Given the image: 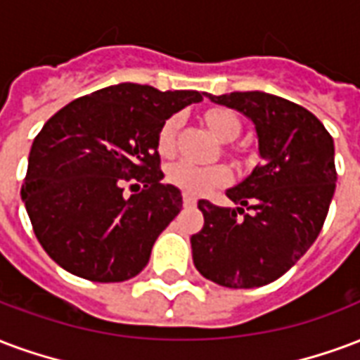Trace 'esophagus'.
I'll return each instance as SVG.
<instances>
[{
    "instance_id": "1",
    "label": "esophagus",
    "mask_w": 360,
    "mask_h": 360,
    "mask_svg": "<svg viewBox=\"0 0 360 360\" xmlns=\"http://www.w3.org/2000/svg\"><path fill=\"white\" fill-rule=\"evenodd\" d=\"M183 204H185V207L196 206V198H194V196H191V194H185V196H183Z\"/></svg>"
}]
</instances>
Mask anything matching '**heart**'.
Returning a JSON list of instances; mask_svg holds the SVG:
<instances>
[{
	"instance_id": "heart-1",
	"label": "heart",
	"mask_w": 360,
	"mask_h": 360,
	"mask_svg": "<svg viewBox=\"0 0 360 360\" xmlns=\"http://www.w3.org/2000/svg\"><path fill=\"white\" fill-rule=\"evenodd\" d=\"M181 118L175 114L172 118H167L158 133V150L164 156L173 153L175 148V135L179 129ZM207 127L214 131V135L221 141H233L240 133V120L236 118V114L225 108H214L206 114ZM167 179L172 181L175 187H179L183 193L198 194L210 193L212 188L223 187L231 179V172L221 164L214 166H200L193 164L188 160H181L177 164H173L167 169Z\"/></svg>"
}]
</instances>
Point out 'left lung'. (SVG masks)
Masks as SVG:
<instances>
[{"label": "left lung", "mask_w": 360, "mask_h": 360, "mask_svg": "<svg viewBox=\"0 0 360 360\" xmlns=\"http://www.w3.org/2000/svg\"><path fill=\"white\" fill-rule=\"evenodd\" d=\"M206 97L252 120L262 166L227 188L238 207L198 200L204 227L191 238L194 267L227 288L265 286L294 267L321 233L336 191L334 139L315 114L276 95Z\"/></svg>", "instance_id": "obj_1"}]
</instances>
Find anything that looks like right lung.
<instances>
[{
  "instance_id": "1",
  "label": "right lung",
  "mask_w": 360,
  "mask_h": 360,
  "mask_svg": "<svg viewBox=\"0 0 360 360\" xmlns=\"http://www.w3.org/2000/svg\"><path fill=\"white\" fill-rule=\"evenodd\" d=\"M202 98L118 84L72 101L41 127L20 196L53 262L93 282L139 275L183 207L179 188L160 183V127ZM129 176L146 183L139 195L123 194Z\"/></svg>"
}]
</instances>
